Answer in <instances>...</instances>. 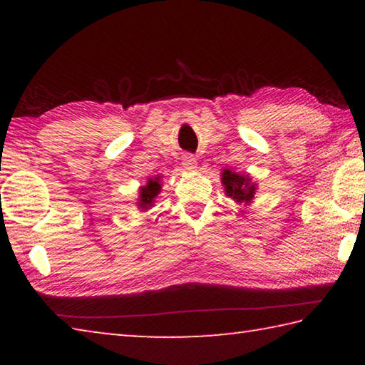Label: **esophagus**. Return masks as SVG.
<instances>
[{
	"label": "esophagus",
	"instance_id": "34e87169",
	"mask_svg": "<svg viewBox=\"0 0 365 365\" xmlns=\"http://www.w3.org/2000/svg\"><path fill=\"white\" fill-rule=\"evenodd\" d=\"M182 165L187 170H193V169H196V165H197V163H196V158L195 156H191V154H185V156L182 158Z\"/></svg>",
	"mask_w": 365,
	"mask_h": 365
}]
</instances>
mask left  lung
Returning <instances> with one entry per match:
<instances>
[{
	"label": "left lung",
	"mask_w": 365,
	"mask_h": 365,
	"mask_svg": "<svg viewBox=\"0 0 365 365\" xmlns=\"http://www.w3.org/2000/svg\"><path fill=\"white\" fill-rule=\"evenodd\" d=\"M220 182L225 188V195L232 197L237 205L250 206L255 200L257 183L248 174H240V172L224 169L220 174Z\"/></svg>",
	"instance_id": "1"
}]
</instances>
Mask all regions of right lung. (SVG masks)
<instances>
[{
  "label": "right lung",
  "mask_w": 365,
  "mask_h": 365,
  "mask_svg": "<svg viewBox=\"0 0 365 365\" xmlns=\"http://www.w3.org/2000/svg\"><path fill=\"white\" fill-rule=\"evenodd\" d=\"M160 188H163V185H160V177H154V178H148L146 185L143 187H140L138 190V201H137V206L141 211H148V209H151L154 206V201H156V196L160 193Z\"/></svg>",
  "instance_id": "add662e5"
}]
</instances>
